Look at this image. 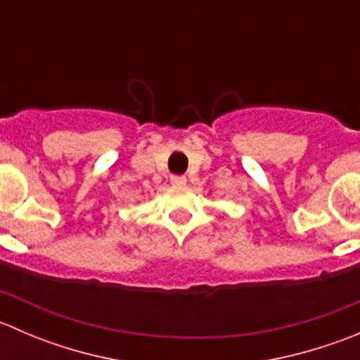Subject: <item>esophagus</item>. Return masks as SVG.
Returning a JSON list of instances; mask_svg holds the SVG:
<instances>
[{
  "label": "esophagus",
  "instance_id": "obj_1",
  "mask_svg": "<svg viewBox=\"0 0 360 360\" xmlns=\"http://www.w3.org/2000/svg\"><path fill=\"white\" fill-rule=\"evenodd\" d=\"M170 183H172L174 186H184V184H186V177H184V176H172V177H170Z\"/></svg>",
  "mask_w": 360,
  "mask_h": 360
}]
</instances>
